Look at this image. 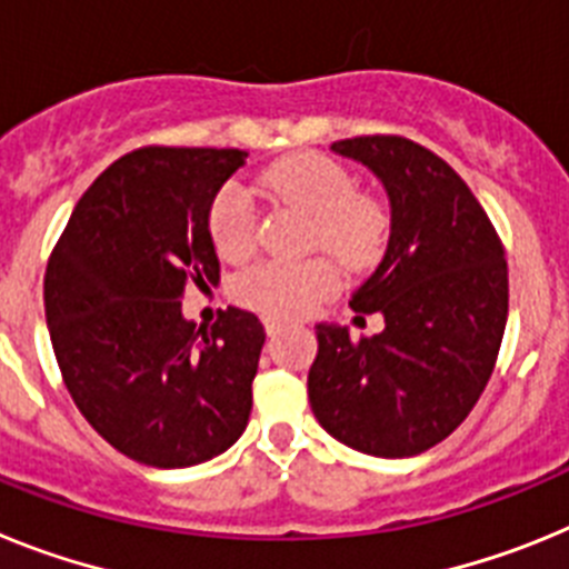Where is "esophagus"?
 <instances>
[{
  "instance_id": "1",
  "label": "esophagus",
  "mask_w": 569,
  "mask_h": 569,
  "mask_svg": "<svg viewBox=\"0 0 569 569\" xmlns=\"http://www.w3.org/2000/svg\"><path fill=\"white\" fill-rule=\"evenodd\" d=\"M284 328V319H279V316H264V330H268V336H276L279 330Z\"/></svg>"
}]
</instances>
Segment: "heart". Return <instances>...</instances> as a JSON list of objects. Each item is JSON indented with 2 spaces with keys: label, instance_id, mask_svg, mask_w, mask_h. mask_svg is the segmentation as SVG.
<instances>
[{
  "label": "heart",
  "instance_id": "1",
  "mask_svg": "<svg viewBox=\"0 0 569 569\" xmlns=\"http://www.w3.org/2000/svg\"><path fill=\"white\" fill-rule=\"evenodd\" d=\"M261 184L284 202L310 213V239L345 268H365L385 241L387 216L370 196L353 193L341 164L319 153H296L270 164ZM253 199L228 184L210 208V236L224 259H241L253 248ZM336 290V273L325 259L261 261L236 281L244 305L276 316H301Z\"/></svg>",
  "mask_w": 569,
  "mask_h": 569
}]
</instances>
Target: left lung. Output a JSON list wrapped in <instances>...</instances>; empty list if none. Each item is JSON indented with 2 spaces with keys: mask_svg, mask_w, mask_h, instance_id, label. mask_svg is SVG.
<instances>
[{
  "mask_svg": "<svg viewBox=\"0 0 569 569\" xmlns=\"http://www.w3.org/2000/svg\"><path fill=\"white\" fill-rule=\"evenodd\" d=\"M330 150L365 164L390 202L385 256L350 296L385 330L356 341L316 325L310 407L341 445L407 459L445 441L485 393L507 325L505 248L465 179L421 144L356 136Z\"/></svg>",
  "mask_w": 569,
  "mask_h": 569,
  "instance_id": "1",
  "label": "left lung"
}]
</instances>
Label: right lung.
I'll list each match as a JSON object with an SVG mask.
<instances>
[{
  "label": "right lung",
  "mask_w": 569,
  "mask_h": 569,
  "mask_svg": "<svg viewBox=\"0 0 569 569\" xmlns=\"http://www.w3.org/2000/svg\"><path fill=\"white\" fill-rule=\"evenodd\" d=\"M244 150L142 148L84 190L44 273V319L64 387L128 459L190 467L248 427L264 328L228 308L184 319L190 281L219 279L216 193Z\"/></svg>",
  "instance_id": "1"
}]
</instances>
